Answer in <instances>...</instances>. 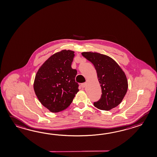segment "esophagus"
Listing matches in <instances>:
<instances>
[{"label":"esophagus","instance_id":"1","mask_svg":"<svg viewBox=\"0 0 157 157\" xmlns=\"http://www.w3.org/2000/svg\"><path fill=\"white\" fill-rule=\"evenodd\" d=\"M81 87L82 88H86V87H87V83H83L82 84H81Z\"/></svg>","mask_w":157,"mask_h":157}]
</instances>
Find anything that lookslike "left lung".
Segmentation results:
<instances>
[{
	"mask_svg": "<svg viewBox=\"0 0 157 157\" xmlns=\"http://www.w3.org/2000/svg\"><path fill=\"white\" fill-rule=\"evenodd\" d=\"M82 55L94 65L101 87V98L94 102V106L106 111L114 108L121 104L128 89L124 72L109 56L92 52H84Z\"/></svg>",
	"mask_w": 157,
	"mask_h": 157,
	"instance_id": "left-lung-1",
	"label": "left lung"
}]
</instances>
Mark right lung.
<instances>
[{
	"label": "right lung",
	"mask_w": 157,
	"mask_h": 157,
	"mask_svg": "<svg viewBox=\"0 0 157 157\" xmlns=\"http://www.w3.org/2000/svg\"><path fill=\"white\" fill-rule=\"evenodd\" d=\"M75 56L70 50H62L49 57L35 75L34 90L39 100L52 113L63 111L72 102L79 91L71 68Z\"/></svg>",
	"instance_id": "1"
}]
</instances>
